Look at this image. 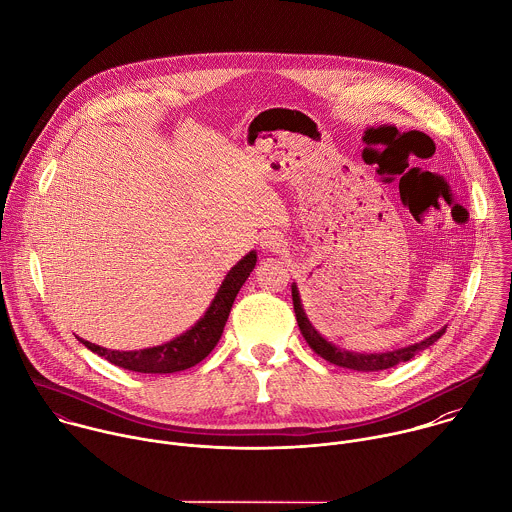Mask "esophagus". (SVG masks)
Returning a JSON list of instances; mask_svg holds the SVG:
<instances>
[{
	"label": "esophagus",
	"instance_id": "esophagus-1",
	"mask_svg": "<svg viewBox=\"0 0 512 512\" xmlns=\"http://www.w3.org/2000/svg\"><path fill=\"white\" fill-rule=\"evenodd\" d=\"M259 245H261V249H263V251H267V253H281V251L285 249V241H283V237H281L279 233H273V231H269V233L261 235Z\"/></svg>",
	"mask_w": 512,
	"mask_h": 512
}]
</instances>
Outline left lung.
<instances>
[{"label":"left lung","mask_w":512,"mask_h":512,"mask_svg":"<svg viewBox=\"0 0 512 512\" xmlns=\"http://www.w3.org/2000/svg\"><path fill=\"white\" fill-rule=\"evenodd\" d=\"M291 295H293V307H295V317H297V323H299V329L305 337V341L309 343V347L319 355L323 357L325 361L333 363V365H339V367H345V369H353V371H361V373H371V371H383V369H391L399 363H405V361H411L419 351H425L427 347H431L435 341H439L445 333L447 327L439 329L437 333H433L431 337L423 339L421 343H415V345H407V347H401V349H395V351H387V353H357V351H347V349H341L337 347L335 343L327 341L317 329L315 325L309 321L305 309H303V301H301V295H299V287L297 283L291 285Z\"/></svg>","instance_id":"8db88e82"}]
</instances>
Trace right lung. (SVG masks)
<instances>
[{"mask_svg": "<svg viewBox=\"0 0 512 512\" xmlns=\"http://www.w3.org/2000/svg\"><path fill=\"white\" fill-rule=\"evenodd\" d=\"M257 265V251H249L237 265L229 269L225 279L221 281L213 301L209 303L203 317L185 333L173 337L167 343H161L157 347L147 349H135V351H113L99 347L95 343H89L81 337H77L79 343H83L91 353H97L99 357H105L109 363L135 371V373H177L185 371L199 361H203L219 343L223 335V327L229 319L233 301L251 275V271Z\"/></svg>", "mask_w": 512, "mask_h": 512, "instance_id": "obj_1", "label": "right lung"}]
</instances>
